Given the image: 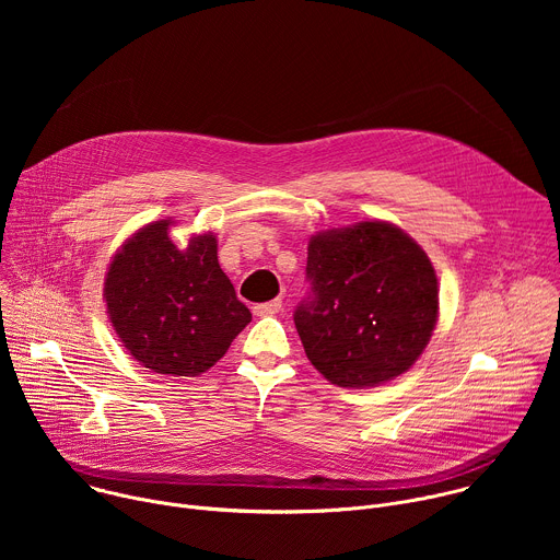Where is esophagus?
<instances>
[{
    "label": "esophagus",
    "mask_w": 560,
    "mask_h": 560,
    "mask_svg": "<svg viewBox=\"0 0 560 560\" xmlns=\"http://www.w3.org/2000/svg\"><path fill=\"white\" fill-rule=\"evenodd\" d=\"M281 310V299H272V301H266V303H259L255 305V314L257 316H272Z\"/></svg>",
    "instance_id": "1"
}]
</instances>
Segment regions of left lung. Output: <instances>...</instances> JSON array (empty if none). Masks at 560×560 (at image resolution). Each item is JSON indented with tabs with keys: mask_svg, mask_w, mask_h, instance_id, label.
I'll return each mask as SVG.
<instances>
[{
	"mask_svg": "<svg viewBox=\"0 0 560 560\" xmlns=\"http://www.w3.org/2000/svg\"><path fill=\"white\" fill-rule=\"evenodd\" d=\"M305 272L294 326L330 383L374 387L417 363L439 318V281L412 236L387 221L318 232Z\"/></svg>",
	"mask_w": 560,
	"mask_h": 560,
	"instance_id": "1",
	"label": "left lung"
}]
</instances>
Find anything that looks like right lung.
Returning a JSON list of instances; mask_svg holds the SVG:
<instances>
[{"mask_svg": "<svg viewBox=\"0 0 560 560\" xmlns=\"http://www.w3.org/2000/svg\"><path fill=\"white\" fill-rule=\"evenodd\" d=\"M173 219L139 228L113 257L104 299L124 348L148 370L199 376L250 324V310L217 259V236L195 234L179 250Z\"/></svg>", "mask_w": 560, "mask_h": 560, "instance_id": "right-lung-1", "label": "right lung"}]
</instances>
